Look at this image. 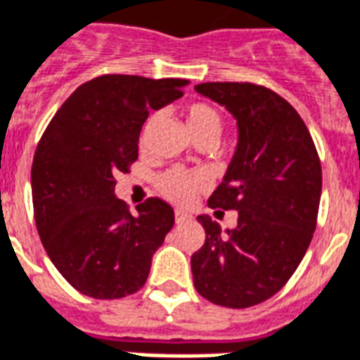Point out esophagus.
Masks as SVG:
<instances>
[{"label": "esophagus", "instance_id": "esophagus-1", "mask_svg": "<svg viewBox=\"0 0 360 360\" xmlns=\"http://www.w3.org/2000/svg\"><path fill=\"white\" fill-rule=\"evenodd\" d=\"M174 218H176V224H182V221L188 220V218H190V216L186 214V212H184V210H176V212H174Z\"/></svg>", "mask_w": 360, "mask_h": 360}]
</instances>
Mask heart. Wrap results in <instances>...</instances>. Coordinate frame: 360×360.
Segmentation results:
<instances>
[{"instance_id":"b5f03b06","label":"heart","mask_w":360,"mask_h":360,"mask_svg":"<svg viewBox=\"0 0 360 360\" xmlns=\"http://www.w3.org/2000/svg\"><path fill=\"white\" fill-rule=\"evenodd\" d=\"M184 119H186V127L193 139L201 136V134H214L220 136L221 132V117L220 113L216 112L214 108L205 104V102H193L184 108ZM153 119H148L140 131V146H146L148 136H150V129ZM159 191L167 197L169 201L176 202V205H188V202L197 195V191L202 188V180L195 174H190L182 169H172L165 172L163 176L159 178L158 182Z\"/></svg>"}]
</instances>
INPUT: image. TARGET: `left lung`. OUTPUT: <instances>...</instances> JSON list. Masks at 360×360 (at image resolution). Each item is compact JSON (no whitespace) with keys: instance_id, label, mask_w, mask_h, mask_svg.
<instances>
[{"instance_id":"1","label":"left lung","mask_w":360,"mask_h":360,"mask_svg":"<svg viewBox=\"0 0 360 360\" xmlns=\"http://www.w3.org/2000/svg\"><path fill=\"white\" fill-rule=\"evenodd\" d=\"M195 91L237 119V150L209 207L239 218L226 233L197 218L207 237L191 256L193 285L212 304L243 309L279 292L304 258L317 226L321 161L304 119L271 89L226 81Z\"/></svg>"}]
</instances>
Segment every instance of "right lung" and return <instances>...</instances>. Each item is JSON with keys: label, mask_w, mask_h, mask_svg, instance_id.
<instances>
[{"label": "right lung", "mask_w": 360, "mask_h": 360, "mask_svg": "<svg viewBox=\"0 0 360 360\" xmlns=\"http://www.w3.org/2000/svg\"><path fill=\"white\" fill-rule=\"evenodd\" d=\"M186 79L108 74L83 83L58 108L32 163L37 233L64 279L85 296L117 300L150 275L151 256L174 226V210L150 197L131 212L115 176L139 159L150 110L182 96Z\"/></svg>", "instance_id": "right-lung-1"}]
</instances>
